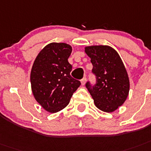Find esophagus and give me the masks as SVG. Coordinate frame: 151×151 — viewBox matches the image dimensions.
Here are the masks:
<instances>
[{
  "mask_svg": "<svg viewBox=\"0 0 151 151\" xmlns=\"http://www.w3.org/2000/svg\"><path fill=\"white\" fill-rule=\"evenodd\" d=\"M86 81H87V78H86V77H84V78L81 81V85H84V84H85Z\"/></svg>",
  "mask_w": 151,
  "mask_h": 151,
  "instance_id": "obj_1",
  "label": "esophagus"
}]
</instances>
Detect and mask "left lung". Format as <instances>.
I'll return each mask as SVG.
<instances>
[{
    "label": "left lung",
    "mask_w": 151,
    "mask_h": 151,
    "mask_svg": "<svg viewBox=\"0 0 151 151\" xmlns=\"http://www.w3.org/2000/svg\"><path fill=\"white\" fill-rule=\"evenodd\" d=\"M85 53L93 64L96 75L94 86L86 83V87L97 108L111 113L121 107L127 98L130 81L125 66L118 53L107 45L85 47Z\"/></svg>",
    "instance_id": "left-lung-1"
}]
</instances>
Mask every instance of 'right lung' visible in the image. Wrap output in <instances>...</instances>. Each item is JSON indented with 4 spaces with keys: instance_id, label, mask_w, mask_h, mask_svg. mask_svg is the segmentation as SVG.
<instances>
[{
    "instance_id": "obj_1",
    "label": "right lung",
    "mask_w": 151,
    "mask_h": 151,
    "mask_svg": "<svg viewBox=\"0 0 151 151\" xmlns=\"http://www.w3.org/2000/svg\"><path fill=\"white\" fill-rule=\"evenodd\" d=\"M72 47L65 43H50L37 54L30 71L31 91L35 100L50 113L68 106L81 85L70 76L72 66L68 59Z\"/></svg>"
}]
</instances>
